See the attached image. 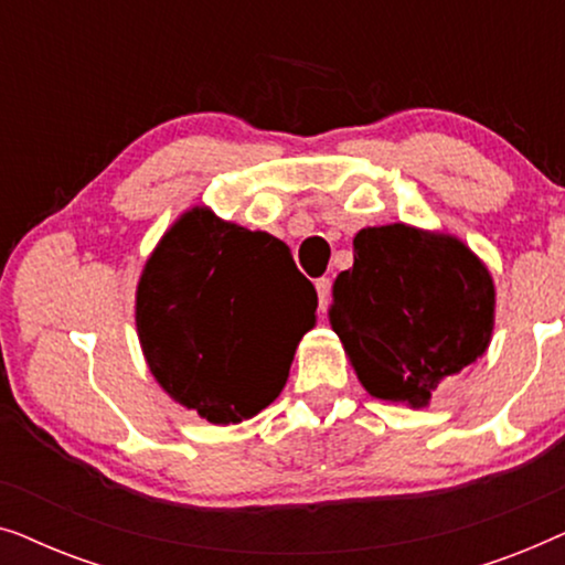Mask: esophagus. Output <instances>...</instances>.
I'll list each match as a JSON object with an SVG mask.
<instances>
[{"label":"esophagus","mask_w":565,"mask_h":565,"mask_svg":"<svg viewBox=\"0 0 565 565\" xmlns=\"http://www.w3.org/2000/svg\"><path fill=\"white\" fill-rule=\"evenodd\" d=\"M316 292H319V311L327 313L329 298H331V280H329V277H319V280H316Z\"/></svg>","instance_id":"34e87169"}]
</instances>
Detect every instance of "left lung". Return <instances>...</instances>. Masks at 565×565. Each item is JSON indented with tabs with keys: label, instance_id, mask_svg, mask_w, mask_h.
I'll return each mask as SVG.
<instances>
[{
	"label": "left lung",
	"instance_id": "8db88e82",
	"mask_svg": "<svg viewBox=\"0 0 565 565\" xmlns=\"http://www.w3.org/2000/svg\"><path fill=\"white\" fill-rule=\"evenodd\" d=\"M329 319L370 396L429 406L437 385L489 350L497 290L458 236L408 223L354 236Z\"/></svg>",
	"mask_w": 565,
	"mask_h": 565
}]
</instances>
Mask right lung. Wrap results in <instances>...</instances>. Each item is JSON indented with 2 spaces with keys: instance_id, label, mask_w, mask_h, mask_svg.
<instances>
[{
  "instance_id": "add662e5",
  "label": "right lung",
  "mask_w": 565,
  "mask_h": 565,
  "mask_svg": "<svg viewBox=\"0 0 565 565\" xmlns=\"http://www.w3.org/2000/svg\"><path fill=\"white\" fill-rule=\"evenodd\" d=\"M316 300L280 238L195 205L146 259L138 342L169 398L226 427L280 396Z\"/></svg>"
}]
</instances>
